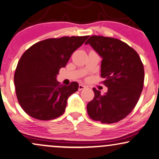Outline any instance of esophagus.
<instances>
[{
    "label": "esophagus",
    "mask_w": 159,
    "mask_h": 159,
    "mask_svg": "<svg viewBox=\"0 0 159 159\" xmlns=\"http://www.w3.org/2000/svg\"><path fill=\"white\" fill-rule=\"evenodd\" d=\"M85 87L86 86H84V84H79V86H78V90H79V91H81V90L85 89Z\"/></svg>",
    "instance_id": "obj_1"
}]
</instances>
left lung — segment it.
Masks as SVG:
<instances>
[{
    "mask_svg": "<svg viewBox=\"0 0 159 159\" xmlns=\"http://www.w3.org/2000/svg\"><path fill=\"white\" fill-rule=\"evenodd\" d=\"M89 44L103 58L102 81L108 87L105 94L93 88L94 97L87 104L89 117L101 123L117 122L127 116L137 103L143 89L144 70L139 54L121 40L91 36Z\"/></svg>",
    "mask_w": 159,
    "mask_h": 159,
    "instance_id": "left-lung-1",
    "label": "left lung"
}]
</instances>
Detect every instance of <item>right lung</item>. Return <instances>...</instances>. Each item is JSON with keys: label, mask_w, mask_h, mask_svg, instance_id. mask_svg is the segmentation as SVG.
I'll use <instances>...</instances> for the list:
<instances>
[{"label": "right lung", "mask_w": 159, "mask_h": 159, "mask_svg": "<svg viewBox=\"0 0 159 159\" xmlns=\"http://www.w3.org/2000/svg\"><path fill=\"white\" fill-rule=\"evenodd\" d=\"M89 36L50 38L26 50L18 61L14 81L17 100L24 111L39 120H51L63 114L70 95L78 89L56 81L72 53Z\"/></svg>", "instance_id": "1"}]
</instances>
